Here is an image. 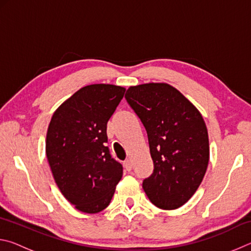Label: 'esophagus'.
I'll return each mask as SVG.
<instances>
[{"instance_id": "34e87169", "label": "esophagus", "mask_w": 251, "mask_h": 251, "mask_svg": "<svg viewBox=\"0 0 251 251\" xmlns=\"http://www.w3.org/2000/svg\"><path fill=\"white\" fill-rule=\"evenodd\" d=\"M124 167H125L127 172L131 171V167H133V166H131V161L129 159H127V160L124 161Z\"/></svg>"}]
</instances>
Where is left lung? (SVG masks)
Segmentation results:
<instances>
[{
	"label": "left lung",
	"mask_w": 251,
	"mask_h": 251,
	"mask_svg": "<svg viewBox=\"0 0 251 251\" xmlns=\"http://www.w3.org/2000/svg\"><path fill=\"white\" fill-rule=\"evenodd\" d=\"M126 100L147 131L154 173L143 181L156 207L173 210L193 197L209 161L205 121L192 101L167 83L130 86Z\"/></svg>",
	"instance_id": "obj_1"
}]
</instances>
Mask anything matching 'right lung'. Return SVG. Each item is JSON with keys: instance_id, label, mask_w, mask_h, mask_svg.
<instances>
[{"instance_id": "1", "label": "right lung", "mask_w": 251, "mask_h": 251, "mask_svg": "<svg viewBox=\"0 0 251 251\" xmlns=\"http://www.w3.org/2000/svg\"><path fill=\"white\" fill-rule=\"evenodd\" d=\"M126 88L92 84L79 88L50 118L45 151L58 189L76 209L96 214L109 205L123 177L110 157L106 127Z\"/></svg>"}]
</instances>
